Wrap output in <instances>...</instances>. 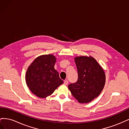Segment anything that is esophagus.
<instances>
[{
  "label": "esophagus",
  "mask_w": 129,
  "mask_h": 129,
  "mask_svg": "<svg viewBox=\"0 0 129 129\" xmlns=\"http://www.w3.org/2000/svg\"><path fill=\"white\" fill-rule=\"evenodd\" d=\"M64 84L65 85H67L68 84V81L67 80H65L64 81Z\"/></svg>",
  "instance_id": "esophagus-1"
}]
</instances>
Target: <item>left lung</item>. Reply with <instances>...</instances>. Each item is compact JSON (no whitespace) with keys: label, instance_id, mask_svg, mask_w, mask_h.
<instances>
[{"label":"left lung","instance_id":"left-lung-1","mask_svg":"<svg viewBox=\"0 0 129 129\" xmlns=\"http://www.w3.org/2000/svg\"><path fill=\"white\" fill-rule=\"evenodd\" d=\"M78 80L68 85L73 96L80 103H88L98 97L104 87L105 74L104 69L91 56L75 57Z\"/></svg>","mask_w":129,"mask_h":129}]
</instances>
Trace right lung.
I'll return each mask as SVG.
<instances>
[{"label":"right lung","mask_w":129,"mask_h":129,"mask_svg":"<svg viewBox=\"0 0 129 129\" xmlns=\"http://www.w3.org/2000/svg\"><path fill=\"white\" fill-rule=\"evenodd\" d=\"M56 57L52 54L37 57L27 68L25 80L27 87L33 94L40 98L51 95L63 83L54 69Z\"/></svg>","instance_id":"obj_1"}]
</instances>
